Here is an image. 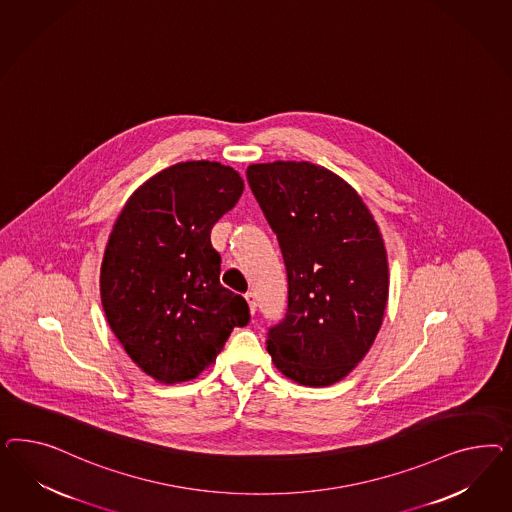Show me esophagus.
<instances>
[{
    "instance_id": "1",
    "label": "esophagus",
    "mask_w": 512,
    "mask_h": 512,
    "mask_svg": "<svg viewBox=\"0 0 512 512\" xmlns=\"http://www.w3.org/2000/svg\"><path fill=\"white\" fill-rule=\"evenodd\" d=\"M246 302H248L249 311L251 313H255V310H257V296H255V293H246Z\"/></svg>"
}]
</instances>
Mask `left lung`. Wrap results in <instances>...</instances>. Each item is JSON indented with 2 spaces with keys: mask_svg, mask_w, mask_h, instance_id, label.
Returning a JSON list of instances; mask_svg holds the SVG:
<instances>
[{
  "mask_svg": "<svg viewBox=\"0 0 512 512\" xmlns=\"http://www.w3.org/2000/svg\"><path fill=\"white\" fill-rule=\"evenodd\" d=\"M248 182L289 278V310L266 336L285 377L330 387L368 355L388 302L383 234L355 187L310 161L253 163Z\"/></svg>",
  "mask_w": 512,
  "mask_h": 512,
  "instance_id": "1",
  "label": "left lung"
}]
</instances>
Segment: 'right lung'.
Listing matches in <instances>:
<instances>
[{
	"label": "right lung",
	"instance_id": "right-lung-1",
	"mask_svg": "<svg viewBox=\"0 0 512 512\" xmlns=\"http://www.w3.org/2000/svg\"><path fill=\"white\" fill-rule=\"evenodd\" d=\"M244 180L217 161H184L140 184L112 225L99 293L110 330L155 381L195 379L216 362L246 300L219 283L210 233Z\"/></svg>",
	"mask_w": 512,
	"mask_h": 512
}]
</instances>
